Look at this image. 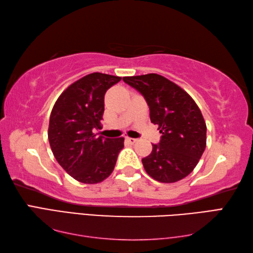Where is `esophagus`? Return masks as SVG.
Wrapping results in <instances>:
<instances>
[{
	"label": "esophagus",
	"instance_id": "obj_1",
	"mask_svg": "<svg viewBox=\"0 0 253 253\" xmlns=\"http://www.w3.org/2000/svg\"><path fill=\"white\" fill-rule=\"evenodd\" d=\"M125 140H126V142L130 143V144H133V143L137 142V139H135V138H129V137H126Z\"/></svg>",
	"mask_w": 253,
	"mask_h": 253
}]
</instances>
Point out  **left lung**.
Wrapping results in <instances>:
<instances>
[{"label":"left lung","mask_w":253,"mask_h":253,"mask_svg":"<svg viewBox=\"0 0 253 253\" xmlns=\"http://www.w3.org/2000/svg\"><path fill=\"white\" fill-rule=\"evenodd\" d=\"M146 99L150 120L162 133L152 152L142 159L153 179L176 182L196 168L207 146V125L196 102L184 89L158 74L123 77Z\"/></svg>","instance_id":"obj_1"}]
</instances>
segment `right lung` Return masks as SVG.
Segmentation results:
<instances>
[{
    "label": "right lung",
    "mask_w": 253,
    "mask_h": 253,
    "mask_svg": "<svg viewBox=\"0 0 253 253\" xmlns=\"http://www.w3.org/2000/svg\"><path fill=\"white\" fill-rule=\"evenodd\" d=\"M121 77L92 73L72 84L58 96L50 116L49 142L66 173L84 184H98L111 174L124 138L98 137L104 94Z\"/></svg>",
    "instance_id": "right-lung-1"
}]
</instances>
